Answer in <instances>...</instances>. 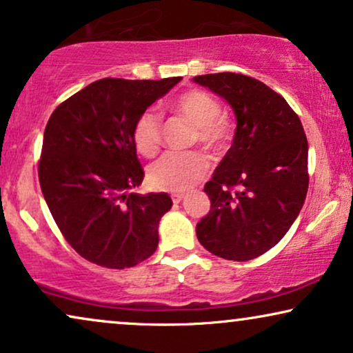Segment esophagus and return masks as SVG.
Here are the masks:
<instances>
[{
    "label": "esophagus",
    "instance_id": "esophagus-1",
    "mask_svg": "<svg viewBox=\"0 0 353 353\" xmlns=\"http://www.w3.org/2000/svg\"><path fill=\"white\" fill-rule=\"evenodd\" d=\"M183 198H185V194H181V193H173V194H172V201H173V203H175V204L181 203Z\"/></svg>",
    "mask_w": 353,
    "mask_h": 353
}]
</instances>
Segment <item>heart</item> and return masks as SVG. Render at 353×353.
<instances>
[{
  "mask_svg": "<svg viewBox=\"0 0 353 353\" xmlns=\"http://www.w3.org/2000/svg\"><path fill=\"white\" fill-rule=\"evenodd\" d=\"M178 115L198 128L199 144L210 152H221L230 139V126L221 115V103L203 90H190L173 103ZM132 139L137 152L150 157L157 152L162 139V123L154 110H148L137 118ZM208 162L201 154L168 152L155 160L148 170V180L160 191H186L203 178Z\"/></svg>",
  "mask_w": 353,
  "mask_h": 353,
  "instance_id": "b5f03b06",
  "label": "heart"
}]
</instances>
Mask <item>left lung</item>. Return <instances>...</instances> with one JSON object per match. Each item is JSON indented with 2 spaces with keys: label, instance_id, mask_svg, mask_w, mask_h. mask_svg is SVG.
Instances as JSON below:
<instances>
[{
  "label": "left lung",
  "instance_id": "obj_1",
  "mask_svg": "<svg viewBox=\"0 0 353 353\" xmlns=\"http://www.w3.org/2000/svg\"><path fill=\"white\" fill-rule=\"evenodd\" d=\"M230 105L236 118L232 148L205 183L210 210L196 225L205 250L250 261L282 240L308 191V141L285 99L250 76L193 77ZM230 185H240L236 194Z\"/></svg>",
  "mask_w": 353,
  "mask_h": 353
}]
</instances>
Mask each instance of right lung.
Here are the masks:
<instances>
[{
  "instance_id": "right-lung-1",
  "label": "right lung",
  "mask_w": 353,
  "mask_h": 353,
  "mask_svg": "<svg viewBox=\"0 0 353 353\" xmlns=\"http://www.w3.org/2000/svg\"><path fill=\"white\" fill-rule=\"evenodd\" d=\"M181 77H105L65 100L45 128L39 180L66 241L90 263L125 269L154 254L167 193H136L144 170L134 125Z\"/></svg>"
}]
</instances>
